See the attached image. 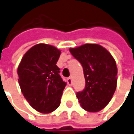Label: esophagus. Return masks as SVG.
Masks as SVG:
<instances>
[{
	"label": "esophagus",
	"mask_w": 134,
	"mask_h": 134,
	"mask_svg": "<svg viewBox=\"0 0 134 134\" xmlns=\"http://www.w3.org/2000/svg\"><path fill=\"white\" fill-rule=\"evenodd\" d=\"M67 83H68V84L71 86L72 85V78L71 77H69L68 79H67Z\"/></svg>",
	"instance_id": "34e87169"
}]
</instances>
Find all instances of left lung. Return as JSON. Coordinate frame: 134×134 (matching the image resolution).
<instances>
[{
  "label": "left lung",
  "mask_w": 134,
  "mask_h": 134,
  "mask_svg": "<svg viewBox=\"0 0 134 134\" xmlns=\"http://www.w3.org/2000/svg\"><path fill=\"white\" fill-rule=\"evenodd\" d=\"M82 65L85 88L76 97L83 109L90 112L103 109L111 100L117 87L116 62L106 49L96 44H85L70 49Z\"/></svg>",
  "instance_id": "8db88e82"
}]
</instances>
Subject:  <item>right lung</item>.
I'll return each mask as SVG.
<instances>
[{"instance_id": "obj_1", "label": "right lung", "mask_w": 134, "mask_h": 134, "mask_svg": "<svg viewBox=\"0 0 134 134\" xmlns=\"http://www.w3.org/2000/svg\"><path fill=\"white\" fill-rule=\"evenodd\" d=\"M61 51L46 44L29 49L17 69L19 84L29 104L39 112L48 114L59 106L67 83L56 66Z\"/></svg>"}]
</instances>
